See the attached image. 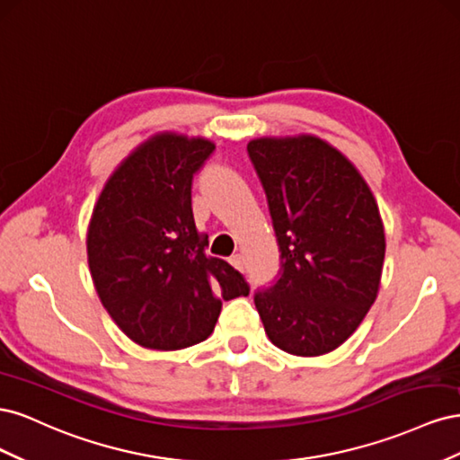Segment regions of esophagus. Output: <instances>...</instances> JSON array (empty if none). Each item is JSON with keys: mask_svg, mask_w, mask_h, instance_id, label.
Masks as SVG:
<instances>
[{"mask_svg": "<svg viewBox=\"0 0 460 460\" xmlns=\"http://www.w3.org/2000/svg\"><path fill=\"white\" fill-rule=\"evenodd\" d=\"M230 264L234 269H238V270H242L243 272V269H245V262H243V257L238 253V255H232L230 257Z\"/></svg>", "mask_w": 460, "mask_h": 460, "instance_id": "obj_1", "label": "esophagus"}]
</instances>
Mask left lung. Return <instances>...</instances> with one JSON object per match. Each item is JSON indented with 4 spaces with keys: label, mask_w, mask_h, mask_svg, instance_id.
I'll list each match as a JSON object with an SVG mask.
<instances>
[{
    "label": "left lung",
    "mask_w": 460,
    "mask_h": 460,
    "mask_svg": "<svg viewBox=\"0 0 460 460\" xmlns=\"http://www.w3.org/2000/svg\"><path fill=\"white\" fill-rule=\"evenodd\" d=\"M280 245V278L255 294L269 340L318 357L340 347L378 296L384 222L343 153L311 134L247 144Z\"/></svg>",
    "instance_id": "1"
}]
</instances>
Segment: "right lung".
Returning a JSON list of instances; mask_svg holds the SVG:
<instances>
[{"label": "right lung", "instance_id": "1", "mask_svg": "<svg viewBox=\"0 0 460 460\" xmlns=\"http://www.w3.org/2000/svg\"><path fill=\"white\" fill-rule=\"evenodd\" d=\"M215 144L159 132L105 182L88 226V264L115 324L147 349L174 351L211 336L222 299L249 296L243 276L208 257L191 211V180Z\"/></svg>", "mask_w": 460, "mask_h": 460}]
</instances>
